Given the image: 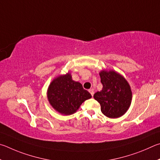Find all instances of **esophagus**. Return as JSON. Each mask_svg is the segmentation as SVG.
I'll return each instance as SVG.
<instances>
[{
  "label": "esophagus",
  "mask_w": 160,
  "mask_h": 160,
  "mask_svg": "<svg viewBox=\"0 0 160 160\" xmlns=\"http://www.w3.org/2000/svg\"><path fill=\"white\" fill-rule=\"evenodd\" d=\"M88 91L90 92V93L91 94V96H93V95H94V90H93V88L89 89Z\"/></svg>",
  "instance_id": "1"
}]
</instances>
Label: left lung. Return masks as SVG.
Segmentation results:
<instances>
[{
  "label": "left lung",
  "instance_id": "obj_1",
  "mask_svg": "<svg viewBox=\"0 0 160 160\" xmlns=\"http://www.w3.org/2000/svg\"><path fill=\"white\" fill-rule=\"evenodd\" d=\"M102 88L94 94L101 106V112L109 118H118L129 108L132 92L124 77L114 70H102L99 73Z\"/></svg>",
  "mask_w": 160,
  "mask_h": 160
}]
</instances>
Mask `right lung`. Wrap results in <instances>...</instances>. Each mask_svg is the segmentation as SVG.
<instances>
[{
    "label": "right lung",
    "mask_w": 160,
    "mask_h": 160,
    "mask_svg": "<svg viewBox=\"0 0 160 160\" xmlns=\"http://www.w3.org/2000/svg\"><path fill=\"white\" fill-rule=\"evenodd\" d=\"M50 104L59 113L70 115L75 113L91 95L82 83L72 80L71 74L60 75L52 81L47 91Z\"/></svg>",
    "instance_id": "obj_1"
}]
</instances>
